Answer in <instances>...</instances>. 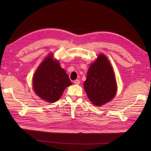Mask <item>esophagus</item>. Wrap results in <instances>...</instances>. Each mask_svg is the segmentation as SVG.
Listing matches in <instances>:
<instances>
[{
    "mask_svg": "<svg viewBox=\"0 0 151 151\" xmlns=\"http://www.w3.org/2000/svg\"><path fill=\"white\" fill-rule=\"evenodd\" d=\"M74 84H80V81H79V79H76V80H75L74 81Z\"/></svg>",
    "mask_w": 151,
    "mask_h": 151,
    "instance_id": "34e87169",
    "label": "esophagus"
}]
</instances>
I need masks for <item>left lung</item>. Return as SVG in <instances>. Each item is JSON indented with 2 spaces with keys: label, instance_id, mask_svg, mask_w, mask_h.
Listing matches in <instances>:
<instances>
[{
  "label": "left lung",
  "instance_id": "obj_1",
  "mask_svg": "<svg viewBox=\"0 0 151 151\" xmlns=\"http://www.w3.org/2000/svg\"><path fill=\"white\" fill-rule=\"evenodd\" d=\"M84 88L96 106H102L115 97L117 91L115 77L111 63L104 55L99 54L90 65Z\"/></svg>",
  "mask_w": 151,
  "mask_h": 151
}]
</instances>
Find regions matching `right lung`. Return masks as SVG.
Segmentation results:
<instances>
[{"mask_svg": "<svg viewBox=\"0 0 151 151\" xmlns=\"http://www.w3.org/2000/svg\"><path fill=\"white\" fill-rule=\"evenodd\" d=\"M72 84L64 69L50 53L40 63L33 77V87L36 94L48 103L56 102L63 91Z\"/></svg>", "mask_w": 151, "mask_h": 151, "instance_id": "right-lung-1", "label": "right lung"}]
</instances>
